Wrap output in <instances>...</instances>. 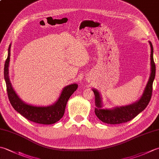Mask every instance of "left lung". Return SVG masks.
Returning a JSON list of instances; mask_svg holds the SVG:
<instances>
[{
    "label": "left lung",
    "instance_id": "8db88e82",
    "mask_svg": "<svg viewBox=\"0 0 159 159\" xmlns=\"http://www.w3.org/2000/svg\"><path fill=\"white\" fill-rule=\"evenodd\" d=\"M150 45V75L145 87L142 96L140 99L133 104L126 106L115 107L111 109H104L102 97L98 89H92L95 95V113L96 116L102 122L110 124H118L130 121L135 117L138 114L146 109L149 104L152 93V85L156 74V66L153 58V46L151 42Z\"/></svg>",
    "mask_w": 159,
    "mask_h": 159
}]
</instances>
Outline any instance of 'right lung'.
Returning a JSON list of instances; mask_svg holds the SVG:
<instances>
[{"mask_svg":"<svg viewBox=\"0 0 159 159\" xmlns=\"http://www.w3.org/2000/svg\"><path fill=\"white\" fill-rule=\"evenodd\" d=\"M11 43L8 48V55L4 67V77L7 85V92L10 103L17 112L26 119L35 123L52 124L61 120L65 113V109L70 97L78 88L76 83L66 86L56 102L49 106H34L24 102L13 89L9 76Z\"/></svg>","mask_w":159,"mask_h":159,"instance_id":"1","label":"right lung"}]
</instances>
